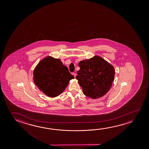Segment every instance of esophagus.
<instances>
[{
  "instance_id": "esophagus-1",
  "label": "esophagus",
  "mask_w": 149,
  "mask_h": 149,
  "mask_svg": "<svg viewBox=\"0 0 149 149\" xmlns=\"http://www.w3.org/2000/svg\"><path fill=\"white\" fill-rule=\"evenodd\" d=\"M72 75L74 76V77H75L76 76V73H75V72H73V73H72Z\"/></svg>"
}]
</instances>
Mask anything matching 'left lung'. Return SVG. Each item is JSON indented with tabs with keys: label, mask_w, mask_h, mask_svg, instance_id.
Masks as SVG:
<instances>
[{
	"label": "left lung",
	"mask_w": 149,
	"mask_h": 149,
	"mask_svg": "<svg viewBox=\"0 0 149 149\" xmlns=\"http://www.w3.org/2000/svg\"><path fill=\"white\" fill-rule=\"evenodd\" d=\"M78 65L76 78L84 94L93 99L105 95L114 80V66L99 56L80 61Z\"/></svg>",
	"instance_id": "1"
}]
</instances>
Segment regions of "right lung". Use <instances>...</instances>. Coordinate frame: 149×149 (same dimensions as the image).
Listing matches in <instances>:
<instances>
[{"label": "right lung", "instance_id": "1", "mask_svg": "<svg viewBox=\"0 0 149 149\" xmlns=\"http://www.w3.org/2000/svg\"><path fill=\"white\" fill-rule=\"evenodd\" d=\"M74 78L60 59L49 56L39 61L33 71L35 84L40 91L52 98L60 95Z\"/></svg>", "mask_w": 149, "mask_h": 149}]
</instances>
